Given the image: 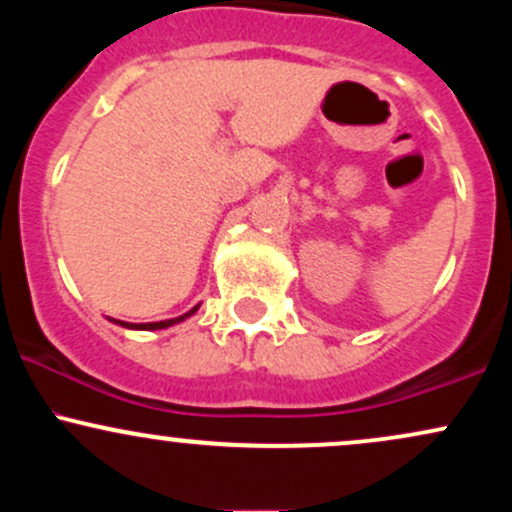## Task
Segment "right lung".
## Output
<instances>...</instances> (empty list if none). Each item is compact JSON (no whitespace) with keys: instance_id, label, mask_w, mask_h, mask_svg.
<instances>
[{"instance_id":"obj_1","label":"right lung","mask_w":512,"mask_h":512,"mask_svg":"<svg viewBox=\"0 0 512 512\" xmlns=\"http://www.w3.org/2000/svg\"><path fill=\"white\" fill-rule=\"evenodd\" d=\"M197 308H199V305H195V308H192V310H187L185 315H180V317H173V320H161V322H144V325H132V322H122V320H113V322H115V325H122V327H127V330H166V327L175 325V322H182V320H185V317H190L192 313H195Z\"/></svg>"}]
</instances>
